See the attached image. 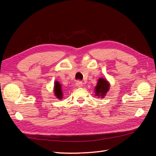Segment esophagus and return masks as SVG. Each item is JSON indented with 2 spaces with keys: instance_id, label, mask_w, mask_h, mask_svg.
I'll list each match as a JSON object with an SVG mask.
<instances>
[{
  "instance_id": "esophagus-1",
  "label": "esophagus",
  "mask_w": 156,
  "mask_h": 156,
  "mask_svg": "<svg viewBox=\"0 0 156 156\" xmlns=\"http://www.w3.org/2000/svg\"><path fill=\"white\" fill-rule=\"evenodd\" d=\"M76 85L77 87H81L83 86V83L80 81H77L76 82Z\"/></svg>"
}]
</instances>
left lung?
Here are the masks:
<instances>
[{
    "instance_id": "1",
    "label": "left lung",
    "mask_w": 156,
    "mask_h": 156,
    "mask_svg": "<svg viewBox=\"0 0 156 156\" xmlns=\"http://www.w3.org/2000/svg\"><path fill=\"white\" fill-rule=\"evenodd\" d=\"M109 87L110 84L107 81L106 79L100 78L98 79L95 89H94L95 90L96 96L101 97V98H103L105 96L108 90H109Z\"/></svg>"
}]
</instances>
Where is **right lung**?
I'll list each match as a JSON object with an SVG mask.
<instances>
[{
    "mask_svg": "<svg viewBox=\"0 0 156 156\" xmlns=\"http://www.w3.org/2000/svg\"><path fill=\"white\" fill-rule=\"evenodd\" d=\"M55 95L59 100H61L63 96V93L62 90V87L61 84L58 81H55V87H54Z\"/></svg>",
    "mask_w": 156,
    "mask_h": 156,
    "instance_id": "add662e5",
    "label": "right lung"
}]
</instances>
